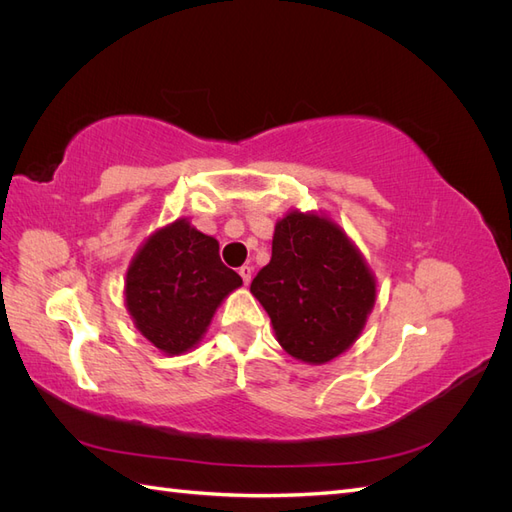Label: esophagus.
I'll return each mask as SVG.
<instances>
[{
    "label": "esophagus",
    "mask_w": 512,
    "mask_h": 512,
    "mask_svg": "<svg viewBox=\"0 0 512 512\" xmlns=\"http://www.w3.org/2000/svg\"><path fill=\"white\" fill-rule=\"evenodd\" d=\"M252 273H254V269H252V267H247V265H243V267L239 269V275H241V280H243V284H245V286L252 282Z\"/></svg>",
    "instance_id": "34e87169"
}]
</instances>
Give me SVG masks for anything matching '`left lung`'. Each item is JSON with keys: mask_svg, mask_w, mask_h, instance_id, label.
<instances>
[{"mask_svg": "<svg viewBox=\"0 0 512 512\" xmlns=\"http://www.w3.org/2000/svg\"><path fill=\"white\" fill-rule=\"evenodd\" d=\"M250 290L267 309L280 346L312 365L346 352L376 301L374 275L344 230L299 211L277 222L271 262Z\"/></svg>", "mask_w": 512, "mask_h": 512, "instance_id": "obj_1", "label": "left lung"}]
</instances>
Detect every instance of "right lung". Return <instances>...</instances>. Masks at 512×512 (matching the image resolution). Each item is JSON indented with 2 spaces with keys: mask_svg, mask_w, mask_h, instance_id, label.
Returning a JSON list of instances; mask_svg holds the SVG:
<instances>
[{
  "mask_svg": "<svg viewBox=\"0 0 512 512\" xmlns=\"http://www.w3.org/2000/svg\"><path fill=\"white\" fill-rule=\"evenodd\" d=\"M243 284L220 260V243L177 220L145 241L126 275L136 329L166 354L194 348L218 305Z\"/></svg>",
  "mask_w": 512,
  "mask_h": 512,
  "instance_id": "1",
  "label": "right lung"
}]
</instances>
